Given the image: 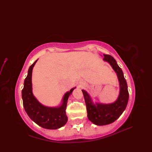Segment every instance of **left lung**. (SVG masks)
Returning a JSON list of instances; mask_svg holds the SVG:
<instances>
[{"label": "left lung", "mask_w": 152, "mask_h": 152, "mask_svg": "<svg viewBox=\"0 0 152 152\" xmlns=\"http://www.w3.org/2000/svg\"><path fill=\"white\" fill-rule=\"evenodd\" d=\"M104 55L103 60L108 62L115 71L119 83V94L115 102L111 103L94 102L90 95L85 90H82L85 100L87 118L94 124L107 125L113 123L125 110L129 100V92L124 74L116 61L109 55Z\"/></svg>", "instance_id": "left-lung-1"}]
</instances>
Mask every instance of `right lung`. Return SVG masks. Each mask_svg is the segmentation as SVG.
Masks as SVG:
<instances>
[{
    "label": "right lung",
    "mask_w": 152,
    "mask_h": 152,
    "mask_svg": "<svg viewBox=\"0 0 152 152\" xmlns=\"http://www.w3.org/2000/svg\"><path fill=\"white\" fill-rule=\"evenodd\" d=\"M37 60L28 69L22 90L23 107L29 117L37 125L47 129H57L65 125L68 118L66 115L67 102L69 95L76 88H72L64 95L61 105L58 107H47L40 103L33 93L32 73Z\"/></svg>",
    "instance_id": "1"
}]
</instances>
